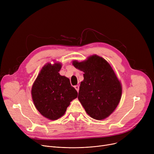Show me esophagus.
<instances>
[{"instance_id":"esophagus-1","label":"esophagus","mask_w":154,"mask_h":154,"mask_svg":"<svg viewBox=\"0 0 154 154\" xmlns=\"http://www.w3.org/2000/svg\"><path fill=\"white\" fill-rule=\"evenodd\" d=\"M74 87H75V88L76 89V91L77 92H79V85H75Z\"/></svg>"}]
</instances>
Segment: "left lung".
I'll return each mask as SVG.
<instances>
[{
	"label": "left lung",
	"mask_w": 154,
	"mask_h": 154,
	"mask_svg": "<svg viewBox=\"0 0 154 154\" xmlns=\"http://www.w3.org/2000/svg\"><path fill=\"white\" fill-rule=\"evenodd\" d=\"M72 64L84 72L78 99L87 114L96 120L106 119L117 108L122 92L114 69L106 59L95 54L82 62L73 60Z\"/></svg>",
	"instance_id": "1"
}]
</instances>
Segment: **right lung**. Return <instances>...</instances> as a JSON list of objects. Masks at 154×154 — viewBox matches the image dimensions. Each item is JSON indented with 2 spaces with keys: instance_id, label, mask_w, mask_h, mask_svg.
I'll list each match as a JSON object with an SVG mask.
<instances>
[{
  "instance_id": "right-lung-1",
  "label": "right lung",
  "mask_w": 154,
  "mask_h": 154,
  "mask_svg": "<svg viewBox=\"0 0 154 154\" xmlns=\"http://www.w3.org/2000/svg\"><path fill=\"white\" fill-rule=\"evenodd\" d=\"M61 67L62 63L59 62L47 63L32 87V99L35 108L42 116L51 120L63 116L70 102L78 95L70 80L60 75Z\"/></svg>"
}]
</instances>
